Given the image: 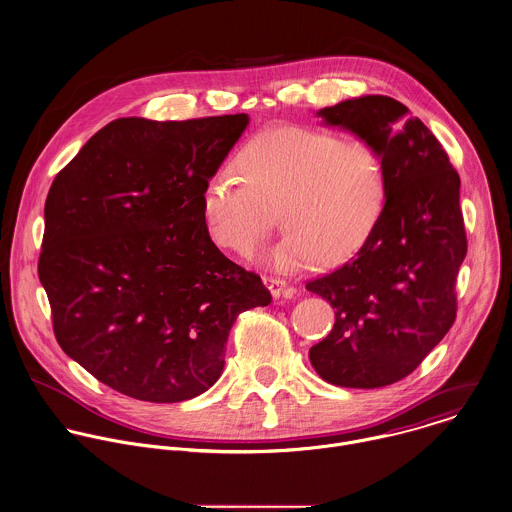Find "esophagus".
I'll return each instance as SVG.
<instances>
[{
	"label": "esophagus",
	"mask_w": 512,
	"mask_h": 512,
	"mask_svg": "<svg viewBox=\"0 0 512 512\" xmlns=\"http://www.w3.org/2000/svg\"><path fill=\"white\" fill-rule=\"evenodd\" d=\"M263 283H265V287L271 291V295L275 297V299H279V297H291L295 291L287 285V281H283V279H277V277H263Z\"/></svg>",
	"instance_id": "esophagus-1"
}]
</instances>
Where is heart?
<instances>
[{
    "label": "heart",
    "mask_w": 512,
    "mask_h": 512,
    "mask_svg": "<svg viewBox=\"0 0 512 512\" xmlns=\"http://www.w3.org/2000/svg\"><path fill=\"white\" fill-rule=\"evenodd\" d=\"M238 177L219 169L205 185L201 217L215 247L249 259L267 239L281 205L287 229L267 259L277 271L339 263L375 231L389 195L383 153L367 139L329 129L279 125L235 155Z\"/></svg>",
    "instance_id": "1"
}]
</instances>
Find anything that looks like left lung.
I'll list each match as a JSON object with an SVG mask.
<instances>
[{
	"instance_id": "8db88e82",
	"label": "left lung",
	"mask_w": 512,
	"mask_h": 512,
	"mask_svg": "<svg viewBox=\"0 0 512 512\" xmlns=\"http://www.w3.org/2000/svg\"><path fill=\"white\" fill-rule=\"evenodd\" d=\"M319 115L383 153L389 195L357 255L305 285L335 309L331 333L309 359L331 385L387 387L411 375L457 319L467 255L461 177L429 127L393 97L347 99Z\"/></svg>"
}]
</instances>
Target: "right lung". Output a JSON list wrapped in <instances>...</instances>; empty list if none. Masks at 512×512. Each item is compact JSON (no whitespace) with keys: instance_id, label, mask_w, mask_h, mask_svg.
<instances>
[{"instance_id":"obj_1","label":"right lung","mask_w":512,"mask_h":512,"mask_svg":"<svg viewBox=\"0 0 512 512\" xmlns=\"http://www.w3.org/2000/svg\"><path fill=\"white\" fill-rule=\"evenodd\" d=\"M249 117H121L55 175L37 263L59 347L97 381L179 403L221 377L229 331L267 307L261 277L209 239L201 197Z\"/></svg>"}]
</instances>
